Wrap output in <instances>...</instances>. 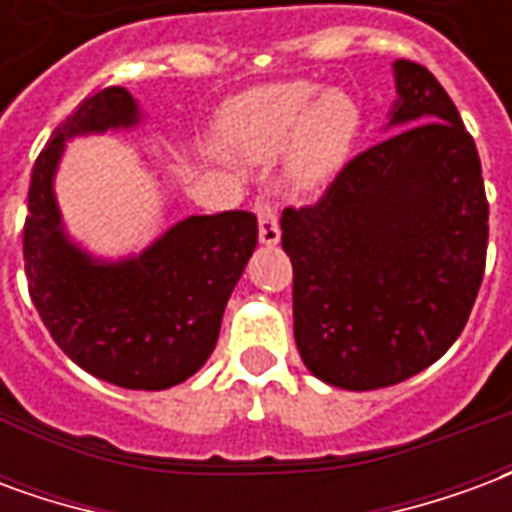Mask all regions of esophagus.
I'll return each instance as SVG.
<instances>
[{"mask_svg": "<svg viewBox=\"0 0 512 512\" xmlns=\"http://www.w3.org/2000/svg\"><path fill=\"white\" fill-rule=\"evenodd\" d=\"M255 211H257V224H260V241L268 246L277 244L279 235H282V230H279L277 208H274L271 202H257Z\"/></svg>", "mask_w": 512, "mask_h": 512, "instance_id": "obj_1", "label": "esophagus"}]
</instances>
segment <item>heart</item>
Segmentation results:
<instances>
[{"label": "heart", "mask_w": 512, "mask_h": 512, "mask_svg": "<svg viewBox=\"0 0 512 512\" xmlns=\"http://www.w3.org/2000/svg\"><path fill=\"white\" fill-rule=\"evenodd\" d=\"M362 109L345 90H323L310 82L274 84L255 90L227 112L224 136L241 156L260 161L290 147L288 180L296 191H312L334 178L356 145Z\"/></svg>", "instance_id": "heart-1"}]
</instances>
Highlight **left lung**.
<instances>
[{"instance_id":"8db88e82","label":"left lung","mask_w":512,"mask_h":512,"mask_svg":"<svg viewBox=\"0 0 512 512\" xmlns=\"http://www.w3.org/2000/svg\"><path fill=\"white\" fill-rule=\"evenodd\" d=\"M395 79L389 126L400 131L279 222L301 359L312 376L354 392L400 384L447 354L488 249L472 134L428 68L397 60Z\"/></svg>"}]
</instances>
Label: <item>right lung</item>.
<instances>
[{
  "instance_id": "right-lung-1",
  "label": "right lung",
  "mask_w": 512,
  "mask_h": 512,
  "mask_svg": "<svg viewBox=\"0 0 512 512\" xmlns=\"http://www.w3.org/2000/svg\"><path fill=\"white\" fill-rule=\"evenodd\" d=\"M136 120L128 90L106 87L51 134L29 180L24 271L54 343L82 370L126 389H167L211 356L227 299L257 246V216H189L123 263H98L76 249L62 235L51 189L65 139Z\"/></svg>"
}]
</instances>
